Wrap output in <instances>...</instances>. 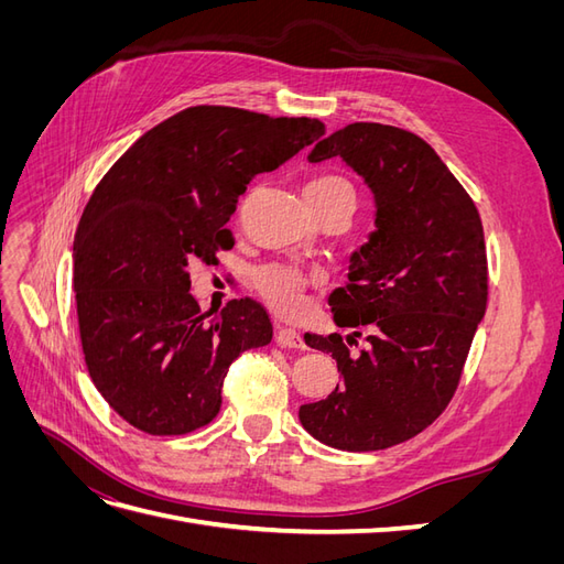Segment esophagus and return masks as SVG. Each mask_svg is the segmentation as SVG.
Returning <instances> with one entry per match:
<instances>
[{
    "label": "esophagus",
    "instance_id": "1",
    "mask_svg": "<svg viewBox=\"0 0 564 564\" xmlns=\"http://www.w3.org/2000/svg\"><path fill=\"white\" fill-rule=\"evenodd\" d=\"M275 340H278V346H282V348H303L301 334L292 327H278L275 329Z\"/></svg>",
    "mask_w": 564,
    "mask_h": 564
}]
</instances>
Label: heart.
Instances as JSON below:
<instances>
[{"mask_svg": "<svg viewBox=\"0 0 564 564\" xmlns=\"http://www.w3.org/2000/svg\"><path fill=\"white\" fill-rule=\"evenodd\" d=\"M305 197L313 199H332V197H348L355 202L352 183L340 174H319L305 183ZM308 278L296 268L272 263L256 272L253 284L259 294L268 301L270 308H275L282 315H294L303 308V292L308 286Z\"/></svg>", "mask_w": 564, "mask_h": 564, "instance_id": "b5f03b06", "label": "heart"}]
</instances>
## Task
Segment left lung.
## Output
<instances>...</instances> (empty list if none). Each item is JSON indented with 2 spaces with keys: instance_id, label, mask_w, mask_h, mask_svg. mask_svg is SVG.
<instances>
[{
  "instance_id": "obj_1",
  "label": "left lung",
  "mask_w": 564,
  "mask_h": 564,
  "mask_svg": "<svg viewBox=\"0 0 564 564\" xmlns=\"http://www.w3.org/2000/svg\"><path fill=\"white\" fill-rule=\"evenodd\" d=\"M329 158L371 187L377 232L329 296L334 322L352 336L305 334L311 348L332 352L340 383L299 419L324 445L377 452L429 429L454 398L487 308L485 232L464 185L412 131L355 122L308 155ZM362 333L368 348L355 354Z\"/></svg>"
}]
</instances>
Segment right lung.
Segmentation results:
<instances>
[{"label": "right lung", "instance_id": "obj_1", "mask_svg": "<svg viewBox=\"0 0 564 564\" xmlns=\"http://www.w3.org/2000/svg\"><path fill=\"white\" fill-rule=\"evenodd\" d=\"M322 133L308 117L185 108L94 187L73 247L82 352L100 395L133 429L185 435L207 425L235 357L270 344L259 301L232 299L204 315L187 270L232 247L228 220L249 181Z\"/></svg>", "mask_w": 564, "mask_h": 564}]
</instances>
